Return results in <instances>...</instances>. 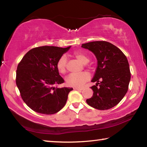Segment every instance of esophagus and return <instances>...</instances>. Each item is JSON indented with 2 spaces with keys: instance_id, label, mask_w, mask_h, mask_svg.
I'll return each instance as SVG.
<instances>
[{
  "instance_id": "1",
  "label": "esophagus",
  "mask_w": 147,
  "mask_h": 147,
  "mask_svg": "<svg viewBox=\"0 0 147 147\" xmlns=\"http://www.w3.org/2000/svg\"><path fill=\"white\" fill-rule=\"evenodd\" d=\"M74 90H78V91H82L83 89L82 88H74Z\"/></svg>"
}]
</instances>
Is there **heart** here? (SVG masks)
Segmentation results:
<instances>
[{
    "instance_id": "b5f03b06",
    "label": "heart",
    "mask_w": 147,
    "mask_h": 147,
    "mask_svg": "<svg viewBox=\"0 0 147 147\" xmlns=\"http://www.w3.org/2000/svg\"><path fill=\"white\" fill-rule=\"evenodd\" d=\"M73 56L83 63H87L89 61V58L87 54L82 51L74 53ZM67 58L65 56H61L56 63V69L59 73L65 74L67 71ZM89 79V74L87 72L80 73H72L67 77L66 83L69 86L79 88L86 82Z\"/></svg>"
}]
</instances>
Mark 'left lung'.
<instances>
[{"label": "left lung", "instance_id": "left-lung-1", "mask_svg": "<svg viewBox=\"0 0 147 147\" xmlns=\"http://www.w3.org/2000/svg\"><path fill=\"white\" fill-rule=\"evenodd\" d=\"M91 51L97 59V67L91 82L93 94L86 100L93 108L105 110L113 108L123 98L128 89L131 73L126 56L120 49L105 41L82 45Z\"/></svg>", "mask_w": 147, "mask_h": 147}]
</instances>
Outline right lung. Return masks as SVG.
I'll return each instance as SVG.
<instances>
[{
    "label": "right lung",
    "instance_id": "1",
    "mask_svg": "<svg viewBox=\"0 0 147 147\" xmlns=\"http://www.w3.org/2000/svg\"><path fill=\"white\" fill-rule=\"evenodd\" d=\"M70 47H36L30 50L17 65L16 80L20 94L36 112L51 115L65 105L73 88L54 86L65 82L57 70L56 63Z\"/></svg>",
    "mask_w": 147,
    "mask_h": 147
}]
</instances>
